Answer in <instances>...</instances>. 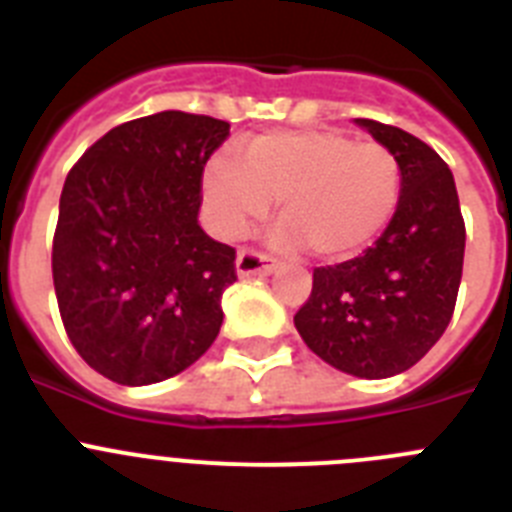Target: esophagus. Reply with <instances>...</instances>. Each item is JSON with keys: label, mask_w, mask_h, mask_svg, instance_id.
Listing matches in <instances>:
<instances>
[{"label": "esophagus", "mask_w": 512, "mask_h": 512, "mask_svg": "<svg viewBox=\"0 0 512 512\" xmlns=\"http://www.w3.org/2000/svg\"><path fill=\"white\" fill-rule=\"evenodd\" d=\"M277 259H269L264 253L256 251H241L235 259V271L238 277H256V274H271L277 269Z\"/></svg>", "instance_id": "1"}]
</instances>
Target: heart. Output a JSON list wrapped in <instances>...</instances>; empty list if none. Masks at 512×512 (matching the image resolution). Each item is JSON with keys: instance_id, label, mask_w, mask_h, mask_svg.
Here are the masks:
<instances>
[{"instance_id": "heart-1", "label": "heart", "mask_w": 512, "mask_h": 512, "mask_svg": "<svg viewBox=\"0 0 512 512\" xmlns=\"http://www.w3.org/2000/svg\"><path fill=\"white\" fill-rule=\"evenodd\" d=\"M400 161L379 143L336 130H277L246 143V158L215 151L202 169L207 225L241 238L279 200L269 241L320 261L351 259L372 246L400 205Z\"/></svg>"}]
</instances>
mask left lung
Segmentation results:
<instances>
[{
  "label": "left lung",
  "instance_id": "obj_1",
  "mask_svg": "<svg viewBox=\"0 0 512 512\" xmlns=\"http://www.w3.org/2000/svg\"><path fill=\"white\" fill-rule=\"evenodd\" d=\"M400 161V205L361 256L312 271L295 328L338 372L387 379L418 364L449 325L464 266V220L454 174L423 140L359 117Z\"/></svg>",
  "mask_w": 512,
  "mask_h": 512
}]
</instances>
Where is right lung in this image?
I'll use <instances>...</instances> for the list:
<instances>
[{"label":"right lung","instance_id":"right-lung-1","mask_svg":"<svg viewBox=\"0 0 512 512\" xmlns=\"http://www.w3.org/2000/svg\"><path fill=\"white\" fill-rule=\"evenodd\" d=\"M225 120L166 110L122 122L69 171L53 235L63 328L94 372L156 384L205 354L223 325L235 251L197 223Z\"/></svg>","mask_w":512,"mask_h":512}]
</instances>
